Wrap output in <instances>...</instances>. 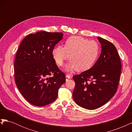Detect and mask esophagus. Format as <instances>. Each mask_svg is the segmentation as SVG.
<instances>
[{"instance_id": "esophagus-1", "label": "esophagus", "mask_w": 132, "mask_h": 132, "mask_svg": "<svg viewBox=\"0 0 132 132\" xmlns=\"http://www.w3.org/2000/svg\"><path fill=\"white\" fill-rule=\"evenodd\" d=\"M65 78H66V80H68L69 79L71 78V76L70 75H68V74H67L65 75Z\"/></svg>"}]
</instances>
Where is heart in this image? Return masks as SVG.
Here are the masks:
<instances>
[{
  "mask_svg": "<svg viewBox=\"0 0 132 132\" xmlns=\"http://www.w3.org/2000/svg\"><path fill=\"white\" fill-rule=\"evenodd\" d=\"M99 52L100 48L97 42L89 41L80 36H71L66 40L64 47H54L52 54L58 66H62L69 57L70 62L66 69L82 72L94 66Z\"/></svg>",
  "mask_w": 132,
  "mask_h": 132,
  "instance_id": "heart-1",
  "label": "heart"
}]
</instances>
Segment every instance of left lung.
Listing matches in <instances>:
<instances>
[{
    "mask_svg": "<svg viewBox=\"0 0 132 132\" xmlns=\"http://www.w3.org/2000/svg\"><path fill=\"white\" fill-rule=\"evenodd\" d=\"M101 53L94 66L73 78V93L77 105L87 110L104 105L116 93L121 73V62L112 43L100 37Z\"/></svg>",
    "mask_w": 132,
    "mask_h": 132,
    "instance_id": "obj_1",
    "label": "left lung"
}]
</instances>
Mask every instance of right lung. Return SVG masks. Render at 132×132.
Wrapping results in <instances>:
<instances>
[{
    "mask_svg": "<svg viewBox=\"0 0 132 132\" xmlns=\"http://www.w3.org/2000/svg\"><path fill=\"white\" fill-rule=\"evenodd\" d=\"M63 36L61 32L39 31L27 35L19 46L14 63L15 81L32 105L43 106L54 101L65 82V75L52 54Z\"/></svg>",
    "mask_w": 132,
    "mask_h": 132,
    "instance_id": "right-lung-1",
    "label": "right lung"
}]
</instances>
